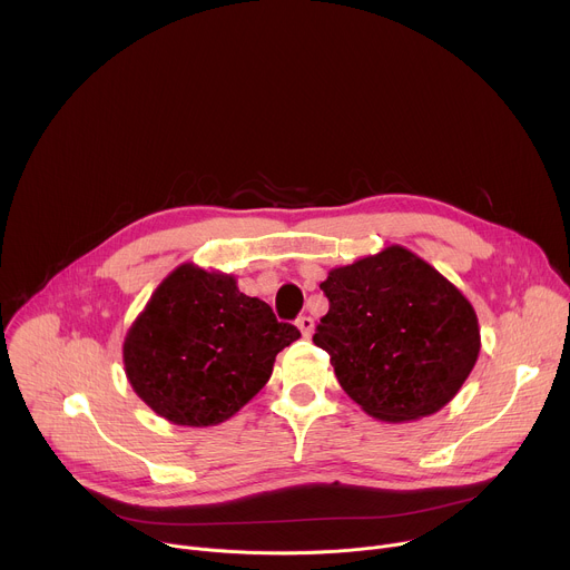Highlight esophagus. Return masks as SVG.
Here are the masks:
<instances>
[{"label": "esophagus", "mask_w": 570, "mask_h": 570, "mask_svg": "<svg viewBox=\"0 0 570 570\" xmlns=\"http://www.w3.org/2000/svg\"><path fill=\"white\" fill-rule=\"evenodd\" d=\"M295 324H297V330L302 332V336H306V338H308V336L313 334V327H315V324H313V317H311V315H299Z\"/></svg>", "instance_id": "esophagus-1"}]
</instances>
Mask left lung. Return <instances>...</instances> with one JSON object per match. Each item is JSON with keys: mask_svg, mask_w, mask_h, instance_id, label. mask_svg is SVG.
Segmentation results:
<instances>
[{"mask_svg": "<svg viewBox=\"0 0 570 570\" xmlns=\"http://www.w3.org/2000/svg\"><path fill=\"white\" fill-rule=\"evenodd\" d=\"M330 311L313 343L343 390L381 422L422 420L458 394L480 352L469 299L431 264L390 246L320 284Z\"/></svg>", "mask_w": 570, "mask_h": 570, "instance_id": "1", "label": "left lung"}]
</instances>
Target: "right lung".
<instances>
[{"label":"right lung","instance_id":"add662e5","mask_svg":"<svg viewBox=\"0 0 570 570\" xmlns=\"http://www.w3.org/2000/svg\"><path fill=\"white\" fill-rule=\"evenodd\" d=\"M299 338L236 279L178 266L150 295L124 341L137 396L180 426H214L243 409L271 379L275 356Z\"/></svg>","mask_w":570,"mask_h":570}]
</instances>
